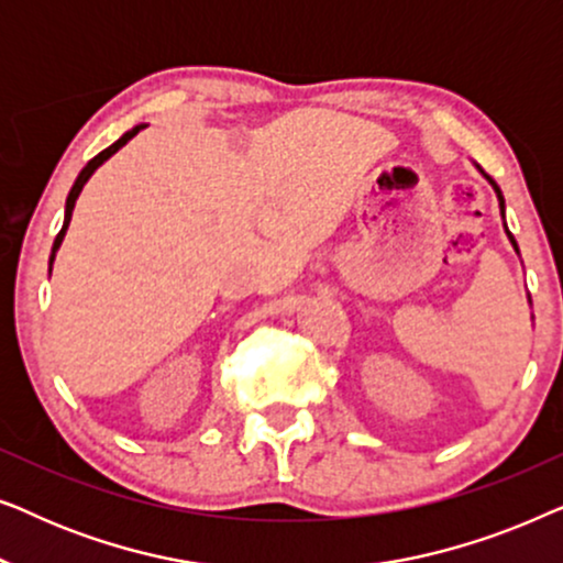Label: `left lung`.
<instances>
[{
    "label": "left lung",
    "instance_id": "left-lung-1",
    "mask_svg": "<svg viewBox=\"0 0 563 563\" xmlns=\"http://www.w3.org/2000/svg\"><path fill=\"white\" fill-rule=\"evenodd\" d=\"M484 176H487V174H484ZM487 179H489V176H487ZM489 184H492V187H495V191H497V199H499V210H503V218H505V199H503V191H499V187H497V184H495V179H489ZM505 230H507V225H505ZM507 235H510V243L515 245V251H518V243H515V238H512L510 230H507Z\"/></svg>",
    "mask_w": 563,
    "mask_h": 563
}]
</instances>
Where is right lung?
I'll return each instance as SVG.
<instances>
[{
    "mask_svg": "<svg viewBox=\"0 0 563 563\" xmlns=\"http://www.w3.org/2000/svg\"><path fill=\"white\" fill-rule=\"evenodd\" d=\"M143 128H145V125H135L133 130H128V133H125V135H122V137H120V141H114V143L110 145V148H104L102 153H97V156H95V158H91V161H89V164L81 168L79 179H76V181H74V187H71V191H68V199H66V218H64V228H60V233L56 235V243H53V253H51V264H53V256H56V251H58V245H60V241H64V235H66V228H68V222H71V212H74V205H76V199H79V195H81L84 184H87V181H89V176H91V174H95V172H97V168H99V166H102V164H104V161L112 156V153H118V151L122 148V145H125V143L130 141V137H135L137 133H141V130H143Z\"/></svg>",
    "mask_w": 563,
    "mask_h": 563,
    "instance_id": "1",
    "label": "right lung"
}]
</instances>
